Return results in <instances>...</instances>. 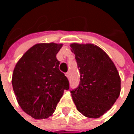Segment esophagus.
<instances>
[{
	"label": "esophagus",
	"mask_w": 134,
	"mask_h": 134,
	"mask_svg": "<svg viewBox=\"0 0 134 134\" xmlns=\"http://www.w3.org/2000/svg\"><path fill=\"white\" fill-rule=\"evenodd\" d=\"M65 76H67V78H69V76H70V72H66V73H65Z\"/></svg>",
	"instance_id": "esophagus-1"
}]
</instances>
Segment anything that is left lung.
Returning a JSON list of instances; mask_svg holds the SVG:
<instances>
[{
	"label": "left lung",
	"mask_w": 134,
	"mask_h": 134,
	"mask_svg": "<svg viewBox=\"0 0 134 134\" xmlns=\"http://www.w3.org/2000/svg\"><path fill=\"white\" fill-rule=\"evenodd\" d=\"M80 69V83L71 91L77 110L87 118L106 113L120 94L121 79L109 56L92 43L70 44Z\"/></svg>",
	"instance_id": "8db88e82"
}]
</instances>
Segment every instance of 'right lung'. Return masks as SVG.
Instances as JSON below:
<instances>
[{
  "instance_id": "add662e5",
  "label": "right lung",
  "mask_w": 134,
  "mask_h": 134,
  "mask_svg": "<svg viewBox=\"0 0 134 134\" xmlns=\"http://www.w3.org/2000/svg\"><path fill=\"white\" fill-rule=\"evenodd\" d=\"M62 43H40L30 47L16 63L12 87L21 108L35 119L51 116L69 90L68 79L58 67L56 54Z\"/></svg>"
}]
</instances>
